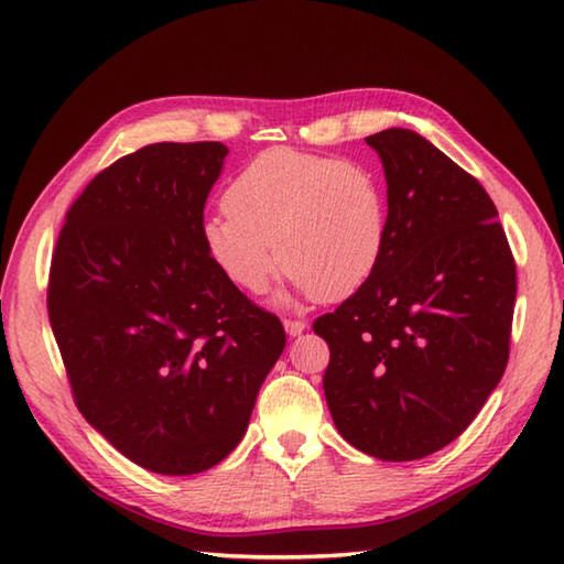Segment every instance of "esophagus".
I'll return each mask as SVG.
<instances>
[{"label": "esophagus", "instance_id": "esophagus-1", "mask_svg": "<svg viewBox=\"0 0 564 564\" xmlns=\"http://www.w3.org/2000/svg\"><path fill=\"white\" fill-rule=\"evenodd\" d=\"M283 325H285V332H289L291 337H297V334L305 332L307 322H305V319H293V317H289V319H283Z\"/></svg>", "mask_w": 564, "mask_h": 564}]
</instances>
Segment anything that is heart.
<instances>
[{"label": "heart", "mask_w": 564, "mask_h": 564, "mask_svg": "<svg viewBox=\"0 0 564 564\" xmlns=\"http://www.w3.org/2000/svg\"><path fill=\"white\" fill-rule=\"evenodd\" d=\"M200 239L237 289L267 291L283 261L297 291L337 303L378 269L388 191L364 162L273 148L237 172L225 208L203 220Z\"/></svg>", "instance_id": "obj_1"}]
</instances>
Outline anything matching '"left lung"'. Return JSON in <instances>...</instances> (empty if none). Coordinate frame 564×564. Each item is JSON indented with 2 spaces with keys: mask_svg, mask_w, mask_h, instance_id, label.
Wrapping results in <instances>:
<instances>
[{
  "mask_svg": "<svg viewBox=\"0 0 564 564\" xmlns=\"http://www.w3.org/2000/svg\"><path fill=\"white\" fill-rule=\"evenodd\" d=\"M366 142L386 166L388 245L313 329L329 346L322 386L339 434L400 463L458 438L505 376L517 261L473 174L414 130Z\"/></svg>",
  "mask_w": 564,
  "mask_h": 564,
  "instance_id": "obj_1",
  "label": "left lung"
}]
</instances>
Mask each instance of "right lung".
Segmentation results:
<instances>
[{
    "label": "right lung",
    "instance_id": "add662e5",
    "mask_svg": "<svg viewBox=\"0 0 564 564\" xmlns=\"http://www.w3.org/2000/svg\"><path fill=\"white\" fill-rule=\"evenodd\" d=\"M225 154L223 142H158L106 166L69 206L47 275L77 410L160 475L232 453L285 346L281 319L203 247Z\"/></svg>",
    "mask_w": 564,
    "mask_h": 564
}]
</instances>
